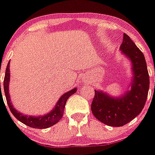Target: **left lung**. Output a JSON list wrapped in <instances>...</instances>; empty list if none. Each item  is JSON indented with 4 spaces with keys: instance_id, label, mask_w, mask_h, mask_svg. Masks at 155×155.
<instances>
[{
    "instance_id": "left-lung-1",
    "label": "left lung",
    "mask_w": 155,
    "mask_h": 155,
    "mask_svg": "<svg viewBox=\"0 0 155 155\" xmlns=\"http://www.w3.org/2000/svg\"><path fill=\"white\" fill-rule=\"evenodd\" d=\"M119 50L131 64L132 76L127 91L111 96L106 91H95L91 104L94 116L107 126L121 127L134 119L145 106L150 87V78L144 55L131 39L123 34Z\"/></svg>"
}]
</instances>
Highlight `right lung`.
I'll return each mask as SVG.
<instances>
[{"mask_svg":"<svg viewBox=\"0 0 155 155\" xmlns=\"http://www.w3.org/2000/svg\"><path fill=\"white\" fill-rule=\"evenodd\" d=\"M9 64L10 61L8 63V65H7V68H6L5 70V79H4V91H5L6 100H7V104H8V106L9 107V110H11V112L14 115L15 118L16 119H18L19 121L21 122V123H23L25 125L28 126L30 127L36 128V129L48 128L51 126L55 125L56 123H57L63 117L67 100L71 95H73L74 93L76 92L77 88L75 87V88L71 89L69 91H67L66 93H64L59 99V100L56 104V106L54 107V108H52V110H50L47 114H45L44 115H39V116L25 114L16 110V108H14V107L12 105V101H11V99H10L9 89H8L10 81Z\"/></svg>","mask_w":155,"mask_h":155,"instance_id":"add662e5","label":"right lung"}]
</instances>
